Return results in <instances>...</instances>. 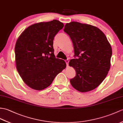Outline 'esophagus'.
I'll list each match as a JSON object with an SVG mask.
<instances>
[{
    "mask_svg": "<svg viewBox=\"0 0 123 123\" xmlns=\"http://www.w3.org/2000/svg\"><path fill=\"white\" fill-rule=\"evenodd\" d=\"M65 62H66V64H67V65L68 67V62H69V60H65Z\"/></svg>",
    "mask_w": 123,
    "mask_h": 123,
    "instance_id": "1",
    "label": "esophagus"
}]
</instances>
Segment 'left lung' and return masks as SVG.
<instances>
[{"label":"left lung","instance_id":"obj_1","mask_svg":"<svg viewBox=\"0 0 123 123\" xmlns=\"http://www.w3.org/2000/svg\"><path fill=\"white\" fill-rule=\"evenodd\" d=\"M64 31L72 41L74 56L69 65L76 75L70 83L77 91L87 92L95 89L106 78L111 67V45L105 34L92 25L72 21L67 23Z\"/></svg>","mask_w":123,"mask_h":123}]
</instances>
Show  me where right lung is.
Returning <instances> with one entry per match:
<instances>
[{
	"instance_id": "add662e5",
	"label": "right lung",
	"mask_w": 123,
	"mask_h": 123,
	"mask_svg": "<svg viewBox=\"0 0 123 123\" xmlns=\"http://www.w3.org/2000/svg\"><path fill=\"white\" fill-rule=\"evenodd\" d=\"M64 26L57 20L40 22L27 28L16 41L17 70L25 83L33 90L48 87L66 68L63 60L55 58L54 37Z\"/></svg>"
}]
</instances>
